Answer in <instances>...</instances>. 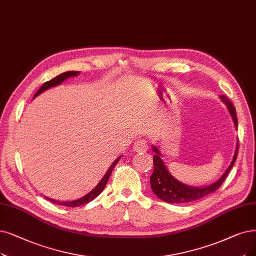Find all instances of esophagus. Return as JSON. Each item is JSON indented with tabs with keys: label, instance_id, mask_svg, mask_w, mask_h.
Segmentation results:
<instances>
[{
	"label": "esophagus",
	"instance_id": "34e87169",
	"mask_svg": "<svg viewBox=\"0 0 256 256\" xmlns=\"http://www.w3.org/2000/svg\"><path fill=\"white\" fill-rule=\"evenodd\" d=\"M148 149V144L146 142V140H138L134 142V150L136 152H145Z\"/></svg>",
	"mask_w": 256,
	"mask_h": 256
}]
</instances>
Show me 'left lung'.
Segmentation results:
<instances>
[{
    "label": "left lung",
    "mask_w": 256,
    "mask_h": 256,
    "mask_svg": "<svg viewBox=\"0 0 256 256\" xmlns=\"http://www.w3.org/2000/svg\"><path fill=\"white\" fill-rule=\"evenodd\" d=\"M220 98L222 103L226 104L229 110V114L234 122V126L235 128H238L236 112H235L233 104L226 96H220ZM152 150L156 152L154 156H153V173L150 176L152 191L154 192V194L158 198H160L164 202L172 204H184L198 200L204 196H209L210 193L218 190L222 186V184L226 180L230 170L232 169L235 160H236L238 152V140L233 160L226 172L224 173L220 180L214 182L207 187H191L178 182L176 178H173L171 176V173L168 171L165 164H164V160L160 158V152L158 151V149L156 146H152Z\"/></svg>",
    "instance_id": "1"
}]
</instances>
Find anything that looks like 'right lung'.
<instances>
[{
    "label": "right lung",
    "mask_w": 256,
    "mask_h": 256,
    "mask_svg": "<svg viewBox=\"0 0 256 256\" xmlns=\"http://www.w3.org/2000/svg\"><path fill=\"white\" fill-rule=\"evenodd\" d=\"M78 74H80V71H66V72H63V74H58V76L54 78L52 80H48V82H45V83L43 84V86L38 90V92L34 94V98L36 96H38L40 94L44 92L45 90H47V89H49V88H51V87H54V86H58V85H60V84H62L66 78H70V76H78ZM120 156H118L114 162L111 164V166L109 167L108 171L105 173L104 178L100 180V182L98 184V185H96L92 190H91L89 193H87L86 196H84L83 198H78V200H71V202H58V200H52V198H46V196H45L46 200H50L51 202H54V204H56V205L66 206V207H72V208H74V207H80V206H82V205H85V204H87V202H91V200H94L96 198H98V196H100V192L104 190V188H105V186H106V184H107V182H108V180H109V178H110L111 172H112V170H114V168L116 167L118 162L120 160Z\"/></svg>",
    "instance_id": "obj_1"
}]
</instances>
